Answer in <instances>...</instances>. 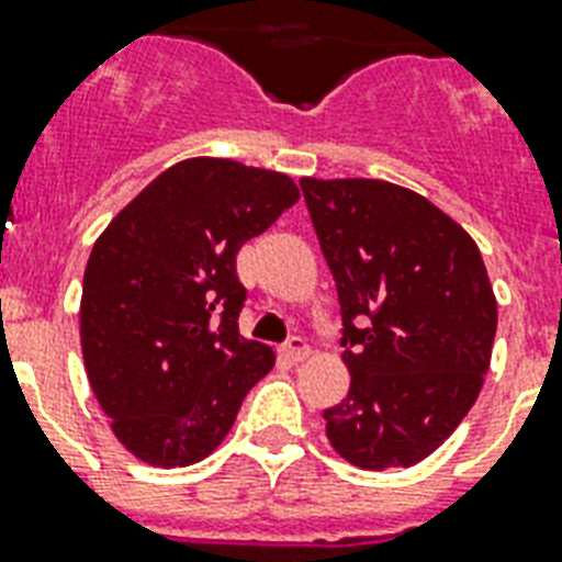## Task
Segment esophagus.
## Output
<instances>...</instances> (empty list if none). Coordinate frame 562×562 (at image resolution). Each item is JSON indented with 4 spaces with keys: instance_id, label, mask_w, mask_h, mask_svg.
I'll return each mask as SVG.
<instances>
[{
    "instance_id": "1",
    "label": "esophagus",
    "mask_w": 562,
    "mask_h": 562,
    "mask_svg": "<svg viewBox=\"0 0 562 562\" xmlns=\"http://www.w3.org/2000/svg\"><path fill=\"white\" fill-rule=\"evenodd\" d=\"M280 352H282V358H289L291 363H303V360L312 355V349H308V344H305L303 337H291L289 344L282 346Z\"/></svg>"
}]
</instances>
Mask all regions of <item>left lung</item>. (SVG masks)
I'll use <instances>...</instances> for the list:
<instances>
[{
  "label": "left lung",
  "instance_id": "obj_1",
  "mask_svg": "<svg viewBox=\"0 0 562 562\" xmlns=\"http://www.w3.org/2000/svg\"><path fill=\"white\" fill-rule=\"evenodd\" d=\"M344 314L349 395L326 436L363 471L409 468L462 424L496 335L476 241L424 195L378 178H300Z\"/></svg>",
  "mask_w": 562,
  "mask_h": 562
}]
</instances>
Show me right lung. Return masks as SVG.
<instances>
[{"label":"right lung","mask_w":562,"mask_h":562,"mask_svg":"<svg viewBox=\"0 0 562 562\" xmlns=\"http://www.w3.org/2000/svg\"><path fill=\"white\" fill-rule=\"evenodd\" d=\"M296 199L285 172L202 155L149 181L98 236L80 346L91 392L135 459H207L271 372V346L239 335L236 254Z\"/></svg>","instance_id":"add662e5"}]
</instances>
